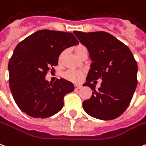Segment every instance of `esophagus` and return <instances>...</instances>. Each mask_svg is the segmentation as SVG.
I'll return each mask as SVG.
<instances>
[{"mask_svg": "<svg viewBox=\"0 0 146 146\" xmlns=\"http://www.w3.org/2000/svg\"><path fill=\"white\" fill-rule=\"evenodd\" d=\"M81 88V86L80 85H77V84H76L75 85V89L76 90H80Z\"/></svg>", "mask_w": 146, "mask_h": 146, "instance_id": "1", "label": "esophagus"}]
</instances>
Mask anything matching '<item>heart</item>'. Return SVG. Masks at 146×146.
I'll return each instance as SVG.
<instances>
[{
	"label": "heart",
	"instance_id": "b5f03b06",
	"mask_svg": "<svg viewBox=\"0 0 146 146\" xmlns=\"http://www.w3.org/2000/svg\"><path fill=\"white\" fill-rule=\"evenodd\" d=\"M73 51L79 58H82L83 56L87 54V49L85 46H83L82 44H79L77 46H76L73 48ZM65 52L63 51L60 53L58 57L59 62H60L63 60V56H64ZM63 77L65 78L66 80L69 81L73 82V83H77L81 80V79L83 77V74L80 72H76V71H67L66 73H63Z\"/></svg>",
	"mask_w": 146,
	"mask_h": 146
}]
</instances>
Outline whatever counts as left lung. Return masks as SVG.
Masks as SVG:
<instances>
[{"mask_svg":"<svg viewBox=\"0 0 146 146\" xmlns=\"http://www.w3.org/2000/svg\"><path fill=\"white\" fill-rule=\"evenodd\" d=\"M73 33L87 48L93 61L83 86H90L93 92L90 99L83 101V110L99 119L119 117L130 104L137 86L138 66L133 54L126 45L104 31ZM99 78L103 82L96 90L91 82Z\"/></svg>","mask_w":146,"mask_h":146,"instance_id":"8db88e82","label":"left lung"}]
</instances>
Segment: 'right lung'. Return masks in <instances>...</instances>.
Instances as JSON below:
<instances>
[{"instance_id": "1", "label": "right lung", "mask_w": 146, "mask_h": 146, "mask_svg": "<svg viewBox=\"0 0 146 146\" xmlns=\"http://www.w3.org/2000/svg\"><path fill=\"white\" fill-rule=\"evenodd\" d=\"M78 43L72 33L40 30L17 45L8 63L9 86L22 112L43 119L62 110L64 96L74 90L73 83L63 78L52 83L45 76L57 66L60 53Z\"/></svg>"}]
</instances>
